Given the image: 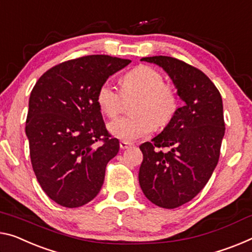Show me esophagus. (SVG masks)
<instances>
[{
	"instance_id": "1",
	"label": "esophagus",
	"mask_w": 252,
	"mask_h": 252,
	"mask_svg": "<svg viewBox=\"0 0 252 252\" xmlns=\"http://www.w3.org/2000/svg\"><path fill=\"white\" fill-rule=\"evenodd\" d=\"M119 146H121L122 150H125V149L130 148V146H133V143L126 142V141H122L121 143H119Z\"/></svg>"
}]
</instances>
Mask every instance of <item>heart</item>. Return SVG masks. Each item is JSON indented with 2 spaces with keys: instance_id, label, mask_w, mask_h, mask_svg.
<instances>
[{
  "instance_id": "b5f03b06",
  "label": "heart",
  "mask_w": 252,
  "mask_h": 252,
  "mask_svg": "<svg viewBox=\"0 0 252 252\" xmlns=\"http://www.w3.org/2000/svg\"><path fill=\"white\" fill-rule=\"evenodd\" d=\"M163 82L161 73L148 65H139L124 75L123 94H139L133 108L136 115L111 122L108 128L113 136L131 142L150 134L154 126L168 125L178 109V99L175 89ZM123 94L110 81L100 86L96 100L108 117L116 118L121 113Z\"/></svg>"
}]
</instances>
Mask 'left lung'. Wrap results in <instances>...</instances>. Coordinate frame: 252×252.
I'll return each mask as SVG.
<instances>
[{
  "mask_svg": "<svg viewBox=\"0 0 252 252\" xmlns=\"http://www.w3.org/2000/svg\"><path fill=\"white\" fill-rule=\"evenodd\" d=\"M141 61L163 68L185 102L160 134L139 146L138 181L145 197L160 207L176 208L202 190L218 164L225 133L222 96L200 69L183 61L169 56Z\"/></svg>",
  "mask_w": 252,
  "mask_h": 252,
  "instance_id": "obj_1",
  "label": "left lung"
}]
</instances>
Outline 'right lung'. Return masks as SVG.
Segmentation results:
<instances>
[{"instance_id": "1", "label": "right lung", "mask_w": 252, "mask_h": 252, "mask_svg": "<svg viewBox=\"0 0 252 252\" xmlns=\"http://www.w3.org/2000/svg\"><path fill=\"white\" fill-rule=\"evenodd\" d=\"M130 63L90 55L44 73L29 98L26 135L38 183L50 199L74 208L98 195L119 141L106 129L96 94L108 77Z\"/></svg>"}]
</instances>
